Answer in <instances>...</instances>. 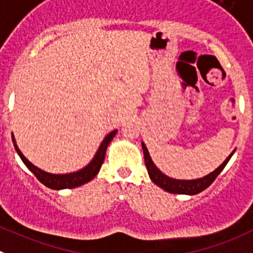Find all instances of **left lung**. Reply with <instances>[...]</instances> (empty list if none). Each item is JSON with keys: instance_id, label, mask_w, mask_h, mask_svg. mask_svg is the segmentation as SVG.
<instances>
[{"instance_id": "8db88e82", "label": "left lung", "mask_w": 253, "mask_h": 253, "mask_svg": "<svg viewBox=\"0 0 253 253\" xmlns=\"http://www.w3.org/2000/svg\"><path fill=\"white\" fill-rule=\"evenodd\" d=\"M143 150V158H145V165L147 168V172H149V176L152 181L158 186H160L161 189L166 190V192L172 193V194H186V195H195L198 193L203 192L204 189L208 188L213 181L215 180V177L220 174L224 166L227 165V163L229 161V159L232 158V155L234 154L236 150L231 152L228 158L223 161L214 171H211V174L206 175L203 177H198V179H193V180H180V179H174V177H170L168 175L164 174L158 166L155 165L154 161H152L151 156L149 154V150H147L146 145L143 142H141Z\"/></svg>"}]
</instances>
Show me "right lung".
Returning <instances> with one entry per match:
<instances>
[{
	"label": "right lung",
	"mask_w": 253,
	"mask_h": 253,
	"mask_svg": "<svg viewBox=\"0 0 253 253\" xmlns=\"http://www.w3.org/2000/svg\"><path fill=\"white\" fill-rule=\"evenodd\" d=\"M117 133V129H113L111 131L106 137L103 138V141L99 145L98 150L95 152L94 158L90 160V163L88 165H85L83 169L77 170V171L68 172V174H51V172L44 171V170L39 169L38 166L34 165L33 163L27 160L24 156L21 151H20L17 143H16L15 136L12 133V142L13 146H15L16 152L19 154V156L21 158V160L24 161L25 165L27 166V169L30 170L34 175L39 179V181H42L45 186L50 189H54V190H61V189H72L77 188V186H81L83 184L88 183L98 174L99 169H101L102 164H103L104 156H106L107 147L110 145L111 141L113 140V137Z\"/></svg>",
	"instance_id": "1"
}]
</instances>
